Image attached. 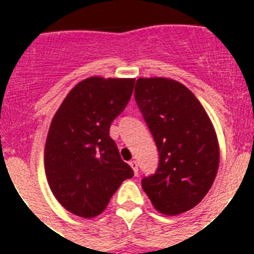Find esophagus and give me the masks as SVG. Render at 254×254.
<instances>
[{
	"instance_id": "34e87169",
	"label": "esophagus",
	"mask_w": 254,
	"mask_h": 254,
	"mask_svg": "<svg viewBox=\"0 0 254 254\" xmlns=\"http://www.w3.org/2000/svg\"><path fill=\"white\" fill-rule=\"evenodd\" d=\"M129 165H130L131 169H133V171H134V174L137 175V174H138V163H137V161H134V159H133V161H130V162H129Z\"/></svg>"
}]
</instances>
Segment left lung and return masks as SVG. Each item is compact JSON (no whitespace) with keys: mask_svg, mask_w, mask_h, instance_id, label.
Instances as JSON below:
<instances>
[{"mask_svg":"<svg viewBox=\"0 0 254 254\" xmlns=\"http://www.w3.org/2000/svg\"><path fill=\"white\" fill-rule=\"evenodd\" d=\"M134 99L153 134L159 163L141 182L154 208L179 215L199 204L216 178L220 153L207 112L189 88L166 77H141Z\"/></svg>","mask_w":254,"mask_h":254,"instance_id":"left-lung-1","label":"left lung"}]
</instances>
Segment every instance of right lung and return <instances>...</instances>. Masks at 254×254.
Wrapping results in <instances>:
<instances>
[{"label":"right lung","instance_id":"add662e5","mask_svg":"<svg viewBox=\"0 0 254 254\" xmlns=\"http://www.w3.org/2000/svg\"><path fill=\"white\" fill-rule=\"evenodd\" d=\"M134 79L92 76L71 89L50 125L45 169L58 201L76 216L95 217L133 170L109 135L125 109Z\"/></svg>","mask_w":254,"mask_h":254}]
</instances>
